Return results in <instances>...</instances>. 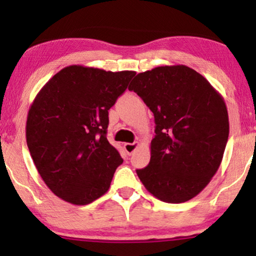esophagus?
<instances>
[{
	"label": "esophagus",
	"mask_w": 256,
	"mask_h": 256,
	"mask_svg": "<svg viewBox=\"0 0 256 256\" xmlns=\"http://www.w3.org/2000/svg\"><path fill=\"white\" fill-rule=\"evenodd\" d=\"M137 146H138V143L137 142H134V143H125L124 149H125V152H128V155H131L132 152L136 150Z\"/></svg>",
	"instance_id": "esophagus-1"
}]
</instances>
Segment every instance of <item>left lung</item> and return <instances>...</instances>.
I'll list each match as a JSON object with an SVG mask.
<instances>
[{"label":"left lung","mask_w":256,"mask_h":256,"mask_svg":"<svg viewBox=\"0 0 256 256\" xmlns=\"http://www.w3.org/2000/svg\"><path fill=\"white\" fill-rule=\"evenodd\" d=\"M128 90L155 119L148 166L137 176L152 196L182 204L207 186L222 164L228 138L224 98L210 82L184 64L138 73Z\"/></svg>","instance_id":"obj_1"}]
</instances>
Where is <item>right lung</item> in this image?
Listing matches in <instances>:
<instances>
[{
    "mask_svg": "<svg viewBox=\"0 0 256 256\" xmlns=\"http://www.w3.org/2000/svg\"><path fill=\"white\" fill-rule=\"evenodd\" d=\"M136 74L67 66L37 94L26 142L38 173L58 198L89 204L110 189L119 152L108 142V110Z\"/></svg>",
    "mask_w": 256,
    "mask_h": 256,
    "instance_id": "right-lung-1",
    "label": "right lung"
}]
</instances>
